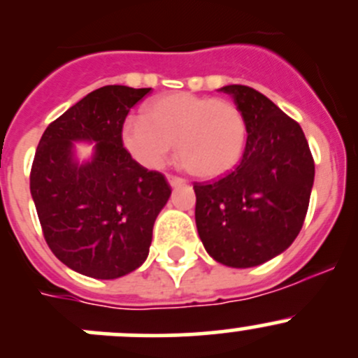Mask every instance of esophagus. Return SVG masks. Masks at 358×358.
<instances>
[{
    "label": "esophagus",
    "instance_id": "1",
    "mask_svg": "<svg viewBox=\"0 0 358 358\" xmlns=\"http://www.w3.org/2000/svg\"><path fill=\"white\" fill-rule=\"evenodd\" d=\"M168 182H169V185H171V187L185 185V180L178 178V176H173V175H168Z\"/></svg>",
    "mask_w": 358,
    "mask_h": 358
}]
</instances>
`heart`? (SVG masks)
Segmentation results:
<instances>
[{
	"label": "heart",
	"mask_w": 358,
	"mask_h": 358,
	"mask_svg": "<svg viewBox=\"0 0 358 358\" xmlns=\"http://www.w3.org/2000/svg\"><path fill=\"white\" fill-rule=\"evenodd\" d=\"M121 136L128 152L147 168L164 166L175 143L187 173L215 178L239 162L248 126L232 100L178 92L147 102L142 117L126 119Z\"/></svg>",
	"instance_id": "1"
}]
</instances>
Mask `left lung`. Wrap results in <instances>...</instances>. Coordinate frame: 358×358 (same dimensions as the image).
<instances>
[{
    "label": "left lung",
    "instance_id": "8db88e82",
    "mask_svg": "<svg viewBox=\"0 0 358 358\" xmlns=\"http://www.w3.org/2000/svg\"><path fill=\"white\" fill-rule=\"evenodd\" d=\"M220 92L243 110L246 149L229 175L194 183L196 225L213 259L249 268L275 258L298 237L315 164L301 126L263 93L244 85Z\"/></svg>",
    "mask_w": 358,
    "mask_h": 358
}]
</instances>
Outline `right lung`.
<instances>
[{
	"label": "right lung",
	"mask_w": 358,
	"mask_h": 358,
	"mask_svg": "<svg viewBox=\"0 0 358 358\" xmlns=\"http://www.w3.org/2000/svg\"><path fill=\"white\" fill-rule=\"evenodd\" d=\"M150 88L109 85L88 93L43 133L31 169V196L53 255L74 272L117 279L149 256L157 215L171 196L164 175L122 147L129 109ZM74 141H95L79 163Z\"/></svg>",
	"instance_id": "1"
}]
</instances>
